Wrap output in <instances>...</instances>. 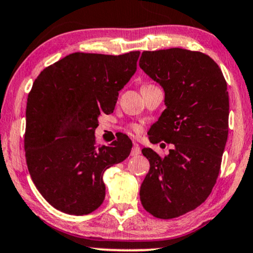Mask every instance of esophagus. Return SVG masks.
Masks as SVG:
<instances>
[{"label": "esophagus", "instance_id": "1", "mask_svg": "<svg viewBox=\"0 0 253 253\" xmlns=\"http://www.w3.org/2000/svg\"><path fill=\"white\" fill-rule=\"evenodd\" d=\"M140 153H141V148H140L139 144H136V142H134V144H133L132 152H130V156L135 157V156H138V154H140Z\"/></svg>", "mask_w": 253, "mask_h": 253}]
</instances>
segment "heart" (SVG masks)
I'll use <instances>...</instances> for the list:
<instances>
[{
  "label": "heart",
  "mask_w": 253,
  "mask_h": 253,
  "mask_svg": "<svg viewBox=\"0 0 253 253\" xmlns=\"http://www.w3.org/2000/svg\"><path fill=\"white\" fill-rule=\"evenodd\" d=\"M129 128L132 129L133 132H134V133H139L140 130H141V127H140V125H138V124H134V123L129 125Z\"/></svg>",
  "instance_id": "1"
}]
</instances>
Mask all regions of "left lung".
<instances>
[{
  "label": "left lung",
  "instance_id": "obj_1",
  "mask_svg": "<svg viewBox=\"0 0 253 253\" xmlns=\"http://www.w3.org/2000/svg\"><path fill=\"white\" fill-rule=\"evenodd\" d=\"M139 66L165 90L166 109L151 127L150 141L173 144L164 158L142 148L150 171L140 200L154 217H180L202 205L217 181L229 134L227 84L217 63L200 51H144Z\"/></svg>",
  "mask_w": 253,
  "mask_h": 253
}]
</instances>
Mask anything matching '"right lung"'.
<instances>
[{
  "instance_id": "obj_1",
  "label": "right lung",
  "mask_w": 253,
  "mask_h": 253,
  "mask_svg": "<svg viewBox=\"0 0 253 253\" xmlns=\"http://www.w3.org/2000/svg\"><path fill=\"white\" fill-rule=\"evenodd\" d=\"M139 55L78 51L35 79L27 100L26 161L39 192L59 211L75 215L95 211L105 199L103 172L129 156L128 136L99 147L94 130L100 115L113 113Z\"/></svg>"
}]
</instances>
